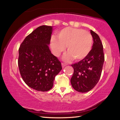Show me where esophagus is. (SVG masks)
Here are the masks:
<instances>
[{
	"mask_svg": "<svg viewBox=\"0 0 120 120\" xmlns=\"http://www.w3.org/2000/svg\"><path fill=\"white\" fill-rule=\"evenodd\" d=\"M61 64H62V68H64V67H66V66H67V64H64V63H62Z\"/></svg>",
	"mask_w": 120,
	"mask_h": 120,
	"instance_id": "34e87169",
	"label": "esophagus"
}]
</instances>
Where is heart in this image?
Masks as SVG:
<instances>
[{
  "label": "heart",
  "instance_id": "obj_1",
  "mask_svg": "<svg viewBox=\"0 0 120 120\" xmlns=\"http://www.w3.org/2000/svg\"><path fill=\"white\" fill-rule=\"evenodd\" d=\"M57 38L51 41L52 52L56 56L64 52L66 46L68 53L64 59L69 61L75 59L80 61L86 58L92 50L93 37L89 32L80 28L70 27L62 29L56 34Z\"/></svg>",
  "mask_w": 120,
  "mask_h": 120
}]
</instances>
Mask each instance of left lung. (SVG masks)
I'll list each match as a JSON object with an SVG mask.
<instances>
[{"label": "left lung", "instance_id": "8db88e82", "mask_svg": "<svg viewBox=\"0 0 120 120\" xmlns=\"http://www.w3.org/2000/svg\"><path fill=\"white\" fill-rule=\"evenodd\" d=\"M90 33L94 43L90 53L84 59L71 64L74 71L70 82L73 88L78 92H87L95 86L101 77L104 61L100 38L92 30Z\"/></svg>", "mask_w": 120, "mask_h": 120}]
</instances>
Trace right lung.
<instances>
[{"instance_id": "add662e5", "label": "right lung", "mask_w": 120, "mask_h": 120, "mask_svg": "<svg viewBox=\"0 0 120 120\" xmlns=\"http://www.w3.org/2000/svg\"><path fill=\"white\" fill-rule=\"evenodd\" d=\"M52 32V26H39L26 36L19 50L22 79L27 86L41 92L52 88L55 77L62 69L60 61L48 46Z\"/></svg>"}]
</instances>
